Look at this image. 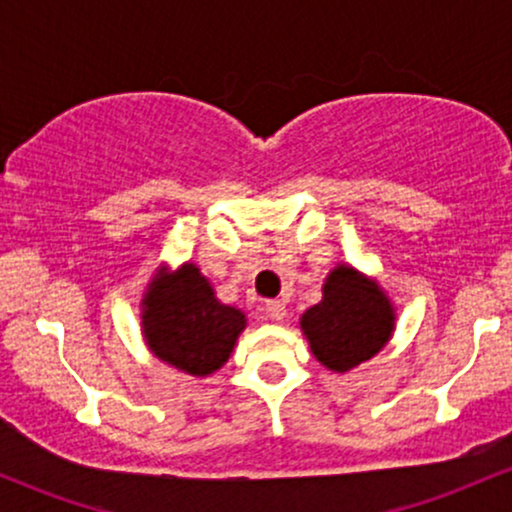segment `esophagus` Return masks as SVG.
<instances>
[{
    "instance_id": "1",
    "label": "esophagus",
    "mask_w": 512,
    "mask_h": 512,
    "mask_svg": "<svg viewBox=\"0 0 512 512\" xmlns=\"http://www.w3.org/2000/svg\"><path fill=\"white\" fill-rule=\"evenodd\" d=\"M264 310H267V315L272 317L274 322H281L286 317V303L284 301H267V303H264Z\"/></svg>"
}]
</instances>
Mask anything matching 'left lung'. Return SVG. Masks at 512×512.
<instances>
[{"label": "left lung", "mask_w": 512, "mask_h": 512, "mask_svg": "<svg viewBox=\"0 0 512 512\" xmlns=\"http://www.w3.org/2000/svg\"><path fill=\"white\" fill-rule=\"evenodd\" d=\"M301 330L322 366L346 373L390 342L395 308L378 281L339 264L327 274L322 301L303 313Z\"/></svg>", "instance_id": "left-lung-1"}]
</instances>
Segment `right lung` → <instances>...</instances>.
Instances as JSON below:
<instances>
[{"instance_id": "right-lung-1", "label": "right lung", "mask_w": 512, "mask_h": 512, "mask_svg": "<svg viewBox=\"0 0 512 512\" xmlns=\"http://www.w3.org/2000/svg\"><path fill=\"white\" fill-rule=\"evenodd\" d=\"M243 310L221 303L197 264L156 269L142 298V334L151 354L195 378L219 370L245 330Z\"/></svg>"}]
</instances>
